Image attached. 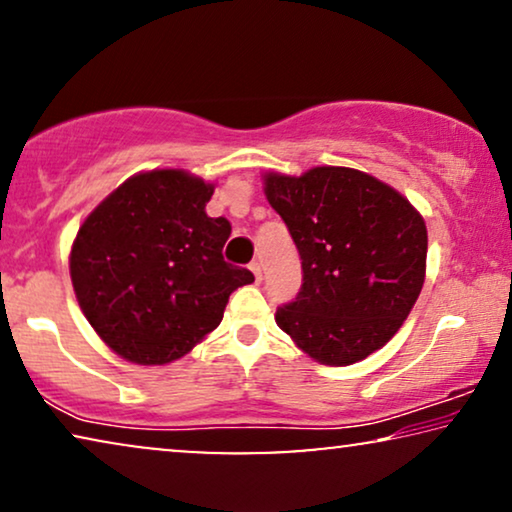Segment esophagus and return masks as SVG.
Returning a JSON list of instances; mask_svg holds the SVG:
<instances>
[{"mask_svg":"<svg viewBox=\"0 0 512 512\" xmlns=\"http://www.w3.org/2000/svg\"><path fill=\"white\" fill-rule=\"evenodd\" d=\"M249 270H251V272H254L256 282H261V279H263V270H261V263H258V261H254V263H251V265H249Z\"/></svg>","mask_w":512,"mask_h":512,"instance_id":"esophagus-1","label":"esophagus"}]
</instances>
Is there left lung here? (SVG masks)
Segmentation results:
<instances>
[{
  "label": "left lung",
  "instance_id": "1",
  "mask_svg": "<svg viewBox=\"0 0 512 512\" xmlns=\"http://www.w3.org/2000/svg\"><path fill=\"white\" fill-rule=\"evenodd\" d=\"M263 184L303 261V286L277 310V326L324 366H352L387 345L424 286L422 214L352 167L268 172Z\"/></svg>",
  "mask_w": 512,
  "mask_h": 512
}]
</instances>
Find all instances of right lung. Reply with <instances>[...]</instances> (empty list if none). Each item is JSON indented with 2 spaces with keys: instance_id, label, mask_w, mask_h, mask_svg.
Instances as JSON below:
<instances>
[{
  "instance_id": "right-lung-1",
  "label": "right lung",
  "mask_w": 512,
  "mask_h": 512,
  "mask_svg": "<svg viewBox=\"0 0 512 512\" xmlns=\"http://www.w3.org/2000/svg\"><path fill=\"white\" fill-rule=\"evenodd\" d=\"M212 193L186 170L139 172L81 223L69 254L76 300L125 361L181 359L221 324L230 293L254 282L223 261L230 223L207 216Z\"/></svg>"
}]
</instances>
